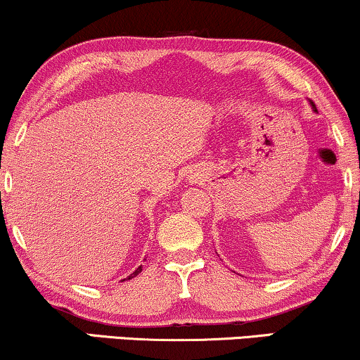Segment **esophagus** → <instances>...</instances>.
<instances>
[{
    "mask_svg": "<svg viewBox=\"0 0 360 360\" xmlns=\"http://www.w3.org/2000/svg\"><path fill=\"white\" fill-rule=\"evenodd\" d=\"M191 183H198V177H191Z\"/></svg>",
    "mask_w": 360,
    "mask_h": 360,
    "instance_id": "1",
    "label": "esophagus"
}]
</instances>
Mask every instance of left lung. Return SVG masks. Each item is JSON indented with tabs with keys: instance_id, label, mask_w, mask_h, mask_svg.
I'll return each mask as SVG.
<instances>
[{
	"instance_id": "1",
	"label": "left lung",
	"mask_w": 360,
	"mask_h": 360,
	"mask_svg": "<svg viewBox=\"0 0 360 360\" xmlns=\"http://www.w3.org/2000/svg\"><path fill=\"white\" fill-rule=\"evenodd\" d=\"M311 108L314 109V111H317V109H316V104H314V103H311Z\"/></svg>"
}]
</instances>
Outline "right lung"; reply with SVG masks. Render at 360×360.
Returning <instances> with one entry per match:
<instances>
[{
	"mask_svg": "<svg viewBox=\"0 0 360 360\" xmlns=\"http://www.w3.org/2000/svg\"><path fill=\"white\" fill-rule=\"evenodd\" d=\"M141 271H143V266H139V267H138V269H136V271L133 272V274H129V276H127V279H133V277H136V276H138Z\"/></svg>",
	"mask_w": 360,
	"mask_h": 360,
	"instance_id": "add662e5",
	"label": "right lung"
}]
</instances>
